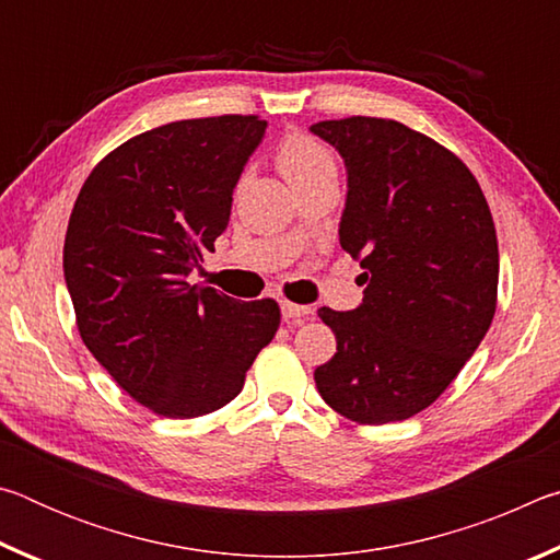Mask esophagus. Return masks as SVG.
<instances>
[{"mask_svg":"<svg viewBox=\"0 0 560 560\" xmlns=\"http://www.w3.org/2000/svg\"><path fill=\"white\" fill-rule=\"evenodd\" d=\"M281 316L287 324H301V320H306L311 316V308L308 306H299V303H291V301H283L281 303Z\"/></svg>","mask_w":560,"mask_h":560,"instance_id":"obj_1","label":"esophagus"}]
</instances>
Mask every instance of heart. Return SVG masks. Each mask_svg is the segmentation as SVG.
<instances>
[{
	"mask_svg": "<svg viewBox=\"0 0 560 560\" xmlns=\"http://www.w3.org/2000/svg\"><path fill=\"white\" fill-rule=\"evenodd\" d=\"M277 167L287 177V183L296 189L306 187L326 175H336V158L330 150L320 143L318 138L308 132L293 130L277 148Z\"/></svg>",
	"mask_w": 560,
	"mask_h": 560,
	"instance_id": "1",
	"label": "heart"
}]
</instances>
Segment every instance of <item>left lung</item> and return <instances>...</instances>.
Masks as SVG:
<instances>
[{
    "instance_id": "obj_1",
    "label": "left lung",
    "mask_w": 560,
    "mask_h": 560,
    "mask_svg": "<svg viewBox=\"0 0 560 560\" xmlns=\"http://www.w3.org/2000/svg\"><path fill=\"white\" fill-rule=\"evenodd\" d=\"M311 132L346 160L340 246L360 261L363 303L318 308L336 355L314 381L358 424L400 422L447 390L497 311L499 244L477 177L390 118L320 120Z\"/></svg>"
}]
</instances>
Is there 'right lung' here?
<instances>
[{
	"label": "right lung",
	"mask_w": 560,
	"mask_h": 560,
	"mask_svg": "<svg viewBox=\"0 0 560 560\" xmlns=\"http://www.w3.org/2000/svg\"><path fill=\"white\" fill-rule=\"evenodd\" d=\"M264 130L236 113L145 130L110 150L75 197L63 244L75 326L155 415L189 420L232 402L281 324L273 299L240 303L187 281L226 230Z\"/></svg>",
	"instance_id": "add662e5"
}]
</instances>
